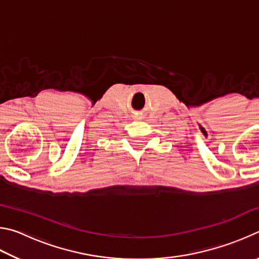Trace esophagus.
<instances>
[{"label":"esophagus","mask_w":259,"mask_h":259,"mask_svg":"<svg viewBox=\"0 0 259 259\" xmlns=\"http://www.w3.org/2000/svg\"><path fill=\"white\" fill-rule=\"evenodd\" d=\"M137 119H139V117H137Z\"/></svg>","instance_id":"esophagus-1"}]
</instances>
